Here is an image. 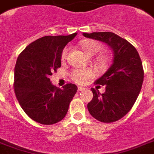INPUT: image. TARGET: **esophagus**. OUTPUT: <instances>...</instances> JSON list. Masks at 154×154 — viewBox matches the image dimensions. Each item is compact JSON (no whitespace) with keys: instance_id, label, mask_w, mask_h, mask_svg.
<instances>
[{"instance_id":"34e87169","label":"esophagus","mask_w":154,"mask_h":154,"mask_svg":"<svg viewBox=\"0 0 154 154\" xmlns=\"http://www.w3.org/2000/svg\"><path fill=\"white\" fill-rule=\"evenodd\" d=\"M84 90H85V87H83V86H78V91H84Z\"/></svg>"}]
</instances>
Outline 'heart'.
I'll return each instance as SVG.
<instances>
[{"label": "heart", "instance_id": "obj_1", "mask_svg": "<svg viewBox=\"0 0 154 154\" xmlns=\"http://www.w3.org/2000/svg\"><path fill=\"white\" fill-rule=\"evenodd\" d=\"M82 47L88 56H94L101 53L104 49V46L101 42L94 40H86L81 42ZM68 48H65L62 51L61 60L67 58ZM97 62L101 67H105L107 64V59L105 57H97ZM93 76V72L91 68H75L71 72V78L77 83H84L86 80Z\"/></svg>", "mask_w": 154, "mask_h": 154}]
</instances>
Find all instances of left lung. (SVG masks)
<instances>
[{
    "instance_id": "left-lung-1",
    "label": "left lung",
    "mask_w": 154,
    "mask_h": 154,
    "mask_svg": "<svg viewBox=\"0 0 154 154\" xmlns=\"http://www.w3.org/2000/svg\"><path fill=\"white\" fill-rule=\"evenodd\" d=\"M88 38L106 43L113 51V62L95 81L105 86V92L91 88L93 99L87 104L89 112L103 123H112L124 117L136 101L144 78L143 63L136 49L129 42L112 32L83 33Z\"/></svg>"
}]
</instances>
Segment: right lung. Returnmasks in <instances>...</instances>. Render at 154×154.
Listing matches in <instances>:
<instances>
[{"instance_id": "1", "label": "right lung", "mask_w": 154, "mask_h": 154, "mask_svg": "<svg viewBox=\"0 0 154 154\" xmlns=\"http://www.w3.org/2000/svg\"><path fill=\"white\" fill-rule=\"evenodd\" d=\"M76 34L42 37L18 57L14 72L16 98L29 117L39 124L50 125L63 120L77 92L75 84L57 88L49 78L60 68L63 48Z\"/></svg>"}]
</instances>
